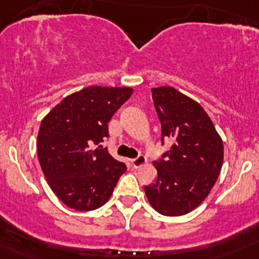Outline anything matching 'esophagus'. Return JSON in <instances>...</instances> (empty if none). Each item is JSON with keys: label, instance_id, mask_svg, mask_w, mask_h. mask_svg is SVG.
<instances>
[{"label": "esophagus", "instance_id": "esophagus-1", "mask_svg": "<svg viewBox=\"0 0 259 259\" xmlns=\"http://www.w3.org/2000/svg\"><path fill=\"white\" fill-rule=\"evenodd\" d=\"M146 162H148V159H146L145 155H143V154L137 155L136 158L131 159V164L135 167V168H139V167L144 166V164H145Z\"/></svg>", "mask_w": 259, "mask_h": 259}]
</instances>
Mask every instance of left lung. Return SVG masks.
I'll use <instances>...</instances> for the list:
<instances>
[{"label": "left lung", "instance_id": "obj_1", "mask_svg": "<svg viewBox=\"0 0 259 259\" xmlns=\"http://www.w3.org/2000/svg\"><path fill=\"white\" fill-rule=\"evenodd\" d=\"M162 127L161 141L172 146L153 162L158 178L145 187L149 203L159 214L180 217L207 197L223 164V141L198 102L172 87L152 89Z\"/></svg>", "mask_w": 259, "mask_h": 259}]
</instances>
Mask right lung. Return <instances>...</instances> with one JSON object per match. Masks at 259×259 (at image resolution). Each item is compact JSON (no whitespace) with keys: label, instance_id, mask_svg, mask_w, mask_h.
<instances>
[{"label":"right lung","instance_id":"obj_1","mask_svg":"<svg viewBox=\"0 0 259 259\" xmlns=\"http://www.w3.org/2000/svg\"><path fill=\"white\" fill-rule=\"evenodd\" d=\"M128 87H87L67 96L41 120L37 155L52 191L79 211L101 207L127 167L107 149H93L109 137L107 123L131 97Z\"/></svg>","mask_w":259,"mask_h":259}]
</instances>
